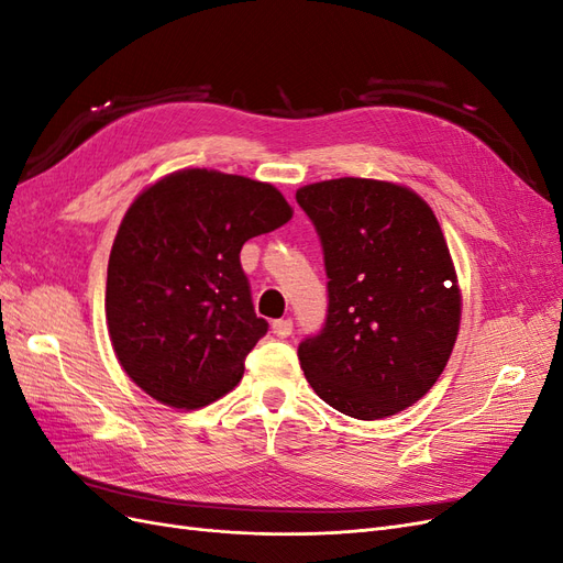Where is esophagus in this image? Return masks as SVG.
<instances>
[{
  "instance_id": "34e87169",
  "label": "esophagus",
  "mask_w": 563,
  "mask_h": 563,
  "mask_svg": "<svg viewBox=\"0 0 563 563\" xmlns=\"http://www.w3.org/2000/svg\"><path fill=\"white\" fill-rule=\"evenodd\" d=\"M272 333H275L277 338H288V335L294 333V321L291 319L272 321Z\"/></svg>"
}]
</instances>
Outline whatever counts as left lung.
Listing matches in <instances>:
<instances>
[{
  "instance_id": "left-lung-1",
  "label": "left lung",
  "mask_w": 563,
  "mask_h": 563,
  "mask_svg": "<svg viewBox=\"0 0 563 563\" xmlns=\"http://www.w3.org/2000/svg\"><path fill=\"white\" fill-rule=\"evenodd\" d=\"M323 246L329 314L298 347L319 399L356 420L422 399L446 368L463 294L439 220L411 187L333 178L296 192Z\"/></svg>"
}]
</instances>
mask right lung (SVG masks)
I'll list each match as a JSON object with an SVG mask.
<instances>
[{
	"instance_id": "right-lung-1",
	"label": "right lung",
	"mask_w": 563,
	"mask_h": 563,
	"mask_svg": "<svg viewBox=\"0 0 563 563\" xmlns=\"http://www.w3.org/2000/svg\"><path fill=\"white\" fill-rule=\"evenodd\" d=\"M291 216L275 185L213 168H180L133 199L110 251L106 319L119 366L145 395L187 411L242 380L267 321L240 251Z\"/></svg>"
}]
</instances>
